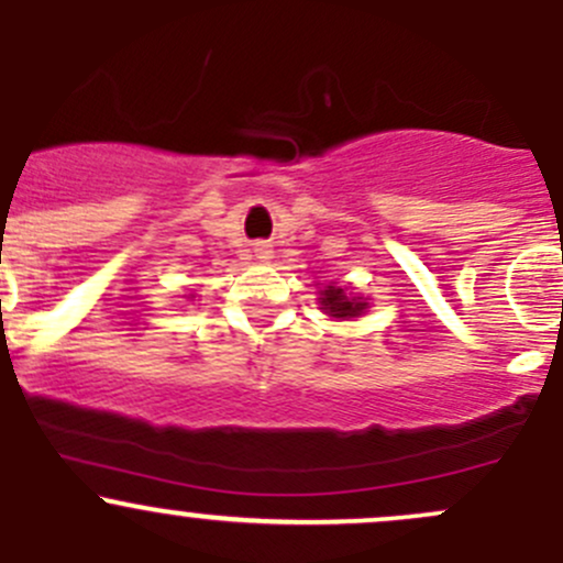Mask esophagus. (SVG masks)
Returning <instances> with one entry per match:
<instances>
[{"label":"esophagus","mask_w":563,"mask_h":563,"mask_svg":"<svg viewBox=\"0 0 563 563\" xmlns=\"http://www.w3.org/2000/svg\"><path fill=\"white\" fill-rule=\"evenodd\" d=\"M253 255L258 261H269L272 255H275V250H272V245H266V242H255L253 245Z\"/></svg>","instance_id":"esophagus-1"}]
</instances>
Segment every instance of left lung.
<instances>
[{"mask_svg":"<svg viewBox=\"0 0 563 563\" xmlns=\"http://www.w3.org/2000/svg\"><path fill=\"white\" fill-rule=\"evenodd\" d=\"M318 305H321V313H327L334 321H351V318H360L371 310L367 297L349 291V288H340L334 283L323 286V291H318Z\"/></svg>","mask_w":563,"mask_h":563,"instance_id":"8db88e82","label":"left lung"}]
</instances>
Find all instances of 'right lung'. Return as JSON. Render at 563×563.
Returning <instances> with one entry per match:
<instances>
[{
    "mask_svg": "<svg viewBox=\"0 0 563 563\" xmlns=\"http://www.w3.org/2000/svg\"><path fill=\"white\" fill-rule=\"evenodd\" d=\"M181 299H187V302H192V299H196V294L190 291V294H185V297H181Z\"/></svg>",
    "mask_w": 563,
    "mask_h": 563,
    "instance_id": "1",
    "label": "right lung"
}]
</instances>
